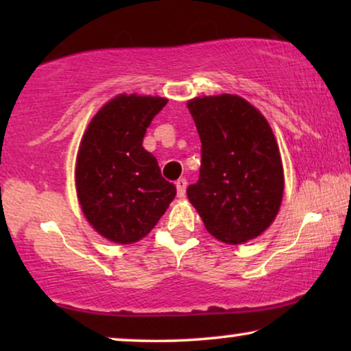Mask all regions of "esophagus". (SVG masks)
<instances>
[{
	"mask_svg": "<svg viewBox=\"0 0 351 351\" xmlns=\"http://www.w3.org/2000/svg\"><path fill=\"white\" fill-rule=\"evenodd\" d=\"M176 186H177V195L180 196H185V190H186V179L185 177H180L179 180L176 182Z\"/></svg>",
	"mask_w": 351,
	"mask_h": 351,
	"instance_id": "obj_1",
	"label": "esophagus"
}]
</instances>
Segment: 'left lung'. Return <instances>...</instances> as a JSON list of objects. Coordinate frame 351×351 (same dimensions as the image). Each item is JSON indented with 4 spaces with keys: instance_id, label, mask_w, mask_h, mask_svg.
Segmentation results:
<instances>
[{
    "instance_id": "obj_1",
    "label": "left lung",
    "mask_w": 351,
    "mask_h": 351,
    "mask_svg": "<svg viewBox=\"0 0 351 351\" xmlns=\"http://www.w3.org/2000/svg\"><path fill=\"white\" fill-rule=\"evenodd\" d=\"M201 141L199 179L186 189L208 232L241 244L276 217L282 199V166L270 124L232 94L189 102Z\"/></svg>"
}]
</instances>
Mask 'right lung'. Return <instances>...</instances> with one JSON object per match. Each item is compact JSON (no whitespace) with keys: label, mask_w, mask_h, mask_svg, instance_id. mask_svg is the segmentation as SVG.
I'll list each match as a JSON object with an SVG mask.
<instances>
[{"label":"right lung","mask_w":351,"mask_h":351,"mask_svg":"<svg viewBox=\"0 0 351 351\" xmlns=\"http://www.w3.org/2000/svg\"><path fill=\"white\" fill-rule=\"evenodd\" d=\"M167 100L118 95L86 129L76 158V191L89 223L110 241L131 244L155 227L176 196L156 158L142 147Z\"/></svg>","instance_id":"1"}]
</instances>
